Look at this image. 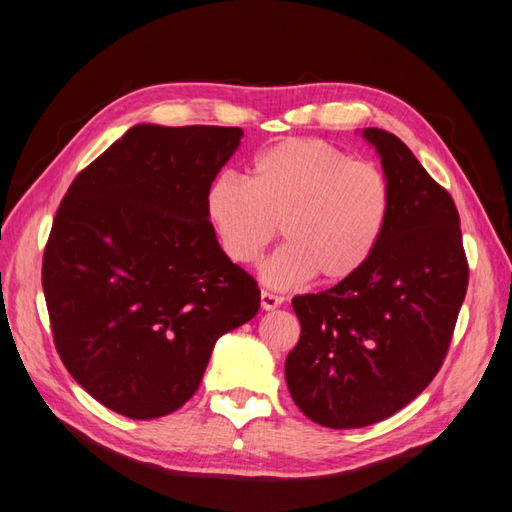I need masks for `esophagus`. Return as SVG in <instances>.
<instances>
[{
	"instance_id": "obj_1",
	"label": "esophagus",
	"mask_w": 512,
	"mask_h": 512,
	"mask_svg": "<svg viewBox=\"0 0 512 512\" xmlns=\"http://www.w3.org/2000/svg\"><path fill=\"white\" fill-rule=\"evenodd\" d=\"M281 304H283V298H281V296L270 294V291H261V309H264V311L279 309Z\"/></svg>"
}]
</instances>
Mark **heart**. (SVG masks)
<instances>
[{
	"label": "heart",
	"instance_id": "heart-1",
	"mask_svg": "<svg viewBox=\"0 0 512 512\" xmlns=\"http://www.w3.org/2000/svg\"><path fill=\"white\" fill-rule=\"evenodd\" d=\"M208 218L225 255L253 264L281 225L285 244L259 266L270 287L315 274L345 283L367 266L392 210L386 175L319 139H285L259 152L251 180L225 171L206 193Z\"/></svg>",
	"mask_w": 512,
	"mask_h": 512
}]
</instances>
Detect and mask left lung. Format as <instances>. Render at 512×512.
Masks as SVG:
<instances>
[{
	"mask_svg": "<svg viewBox=\"0 0 512 512\" xmlns=\"http://www.w3.org/2000/svg\"><path fill=\"white\" fill-rule=\"evenodd\" d=\"M392 191L377 251L354 279L291 300L300 341L285 379L321 427L358 429L397 414L440 371L467 289L455 201L392 133L364 128Z\"/></svg>",
	"mask_w": 512,
	"mask_h": 512,
	"instance_id": "8db88e82",
	"label": "left lung"
}]
</instances>
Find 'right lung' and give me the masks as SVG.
<instances>
[{"mask_svg":"<svg viewBox=\"0 0 512 512\" xmlns=\"http://www.w3.org/2000/svg\"><path fill=\"white\" fill-rule=\"evenodd\" d=\"M242 128L137 124L70 184L42 259L53 339L75 382L135 420L193 397L225 332L259 311L206 193Z\"/></svg>","mask_w":512,"mask_h":512,"instance_id":"right-lung-1","label":"right lung"}]
</instances>
